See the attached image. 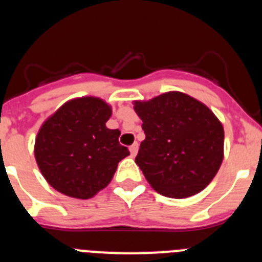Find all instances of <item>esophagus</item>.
<instances>
[{
    "instance_id": "1",
    "label": "esophagus",
    "mask_w": 262,
    "mask_h": 262,
    "mask_svg": "<svg viewBox=\"0 0 262 262\" xmlns=\"http://www.w3.org/2000/svg\"><path fill=\"white\" fill-rule=\"evenodd\" d=\"M138 149H139V146H138V143H134L133 146L129 147V152H131V156H135L138 154Z\"/></svg>"
}]
</instances>
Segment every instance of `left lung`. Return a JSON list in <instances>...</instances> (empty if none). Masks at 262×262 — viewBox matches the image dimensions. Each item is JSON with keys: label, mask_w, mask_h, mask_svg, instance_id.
<instances>
[{"label": "left lung", "mask_w": 262, "mask_h": 262, "mask_svg": "<svg viewBox=\"0 0 262 262\" xmlns=\"http://www.w3.org/2000/svg\"><path fill=\"white\" fill-rule=\"evenodd\" d=\"M146 139L135 162L160 195L193 196L216 176L224 158V128L204 103L171 91L135 102Z\"/></svg>", "instance_id": "obj_1"}]
</instances>
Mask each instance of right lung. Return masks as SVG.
Segmentation results:
<instances>
[{"instance_id": "right-lung-1", "label": "right lung", "mask_w": 262, "mask_h": 262, "mask_svg": "<svg viewBox=\"0 0 262 262\" xmlns=\"http://www.w3.org/2000/svg\"><path fill=\"white\" fill-rule=\"evenodd\" d=\"M111 107L99 98L69 100L38 131L34 155L46 182L63 195L90 199L106 188L118 163L129 155L119 129L106 122Z\"/></svg>"}]
</instances>
